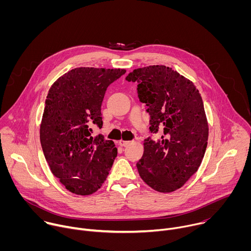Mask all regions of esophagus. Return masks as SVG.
Here are the masks:
<instances>
[{"mask_svg":"<svg viewBox=\"0 0 251 251\" xmlns=\"http://www.w3.org/2000/svg\"><path fill=\"white\" fill-rule=\"evenodd\" d=\"M130 143V141H124V140H120L119 141V145L120 146H122V147H125V146H127L128 144Z\"/></svg>","mask_w":251,"mask_h":251,"instance_id":"obj_1","label":"esophagus"}]
</instances>
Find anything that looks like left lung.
I'll use <instances>...</instances> for the list:
<instances>
[{
  "instance_id": "left-lung-1",
  "label": "left lung",
  "mask_w": 251,
  "mask_h": 251,
  "mask_svg": "<svg viewBox=\"0 0 251 251\" xmlns=\"http://www.w3.org/2000/svg\"><path fill=\"white\" fill-rule=\"evenodd\" d=\"M126 80L138 83L151 133L163 132L158 140L145 139L139 175L155 191L172 193L198 171L204 156L208 125L201 96L191 80L165 65L134 69Z\"/></svg>"
}]
</instances>
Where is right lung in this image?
I'll use <instances>...</instances> for the list:
<instances>
[{"mask_svg": "<svg viewBox=\"0 0 251 251\" xmlns=\"http://www.w3.org/2000/svg\"><path fill=\"white\" fill-rule=\"evenodd\" d=\"M125 69L77 67L49 90L40 138L47 162L66 190L88 196L101 188L117 156L114 142L92 128H102L101 104Z\"/></svg>", "mask_w": 251, "mask_h": 251, "instance_id": "right-lung-1", "label": "right lung"}]
</instances>
